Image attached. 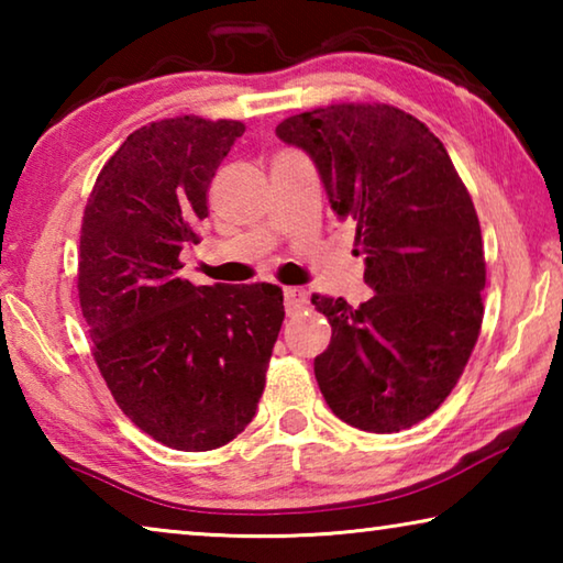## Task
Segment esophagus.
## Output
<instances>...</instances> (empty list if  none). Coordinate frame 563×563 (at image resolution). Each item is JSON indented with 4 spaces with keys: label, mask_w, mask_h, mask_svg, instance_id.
Instances as JSON below:
<instances>
[{
    "label": "esophagus",
    "mask_w": 563,
    "mask_h": 563,
    "mask_svg": "<svg viewBox=\"0 0 563 563\" xmlns=\"http://www.w3.org/2000/svg\"><path fill=\"white\" fill-rule=\"evenodd\" d=\"M283 300H285V310H288V316H295V312L308 308V292L302 288H285Z\"/></svg>",
    "instance_id": "esophagus-1"
}]
</instances>
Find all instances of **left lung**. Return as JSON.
<instances>
[{
	"label": "left lung",
	"mask_w": 563,
	"mask_h": 563,
	"mask_svg": "<svg viewBox=\"0 0 563 563\" xmlns=\"http://www.w3.org/2000/svg\"><path fill=\"white\" fill-rule=\"evenodd\" d=\"M275 133L355 221L373 288L360 305L312 295L332 328L316 357L320 393L357 430H409L450 397L479 338L487 265L470 190L442 141L387 103H332Z\"/></svg>",
	"instance_id": "1"
}]
</instances>
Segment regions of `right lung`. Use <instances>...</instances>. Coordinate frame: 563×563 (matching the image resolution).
<instances>
[{
	"instance_id": "right-lung-1",
	"label": "right lung",
	"mask_w": 563,
	"mask_h": 563,
	"mask_svg": "<svg viewBox=\"0 0 563 563\" xmlns=\"http://www.w3.org/2000/svg\"><path fill=\"white\" fill-rule=\"evenodd\" d=\"M243 131L198 117L141 126L101 168L84 211L76 288L93 360L121 412L180 452L245 430L285 318L278 285L178 278L180 251L208 218V186Z\"/></svg>"
}]
</instances>
